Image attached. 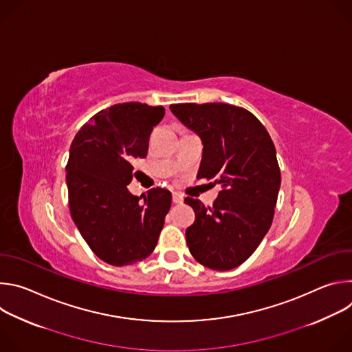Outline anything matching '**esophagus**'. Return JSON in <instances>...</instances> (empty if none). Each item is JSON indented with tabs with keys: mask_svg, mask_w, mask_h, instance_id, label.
Segmentation results:
<instances>
[{
	"mask_svg": "<svg viewBox=\"0 0 352 352\" xmlns=\"http://www.w3.org/2000/svg\"><path fill=\"white\" fill-rule=\"evenodd\" d=\"M173 202H174L175 205H181V204L184 202V197H182V195H179V193L174 192V193H173Z\"/></svg>",
	"mask_w": 352,
	"mask_h": 352,
	"instance_id": "esophagus-1",
	"label": "esophagus"
}]
</instances>
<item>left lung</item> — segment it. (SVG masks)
Listing matches in <instances>:
<instances>
[{
  "mask_svg": "<svg viewBox=\"0 0 352 352\" xmlns=\"http://www.w3.org/2000/svg\"><path fill=\"white\" fill-rule=\"evenodd\" d=\"M173 114L204 142L197 178L223 186L213 206L186 197L195 221L186 228L192 256L213 270H230L255 252L269 231L281 174L274 143L250 111L226 103L171 104Z\"/></svg>",
  "mask_w": 352,
  "mask_h": 352,
  "instance_id": "obj_1",
  "label": "left lung"
}]
</instances>
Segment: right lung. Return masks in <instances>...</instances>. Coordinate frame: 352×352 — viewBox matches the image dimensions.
<instances>
[{
  "label": "right lung",
  "instance_id": "1",
  "mask_svg": "<svg viewBox=\"0 0 352 352\" xmlns=\"http://www.w3.org/2000/svg\"><path fill=\"white\" fill-rule=\"evenodd\" d=\"M164 114L162 106L114 104L94 114L72 140L69 212L93 254L109 265H133L152 254L171 208L167 189H150L140 201L126 188L132 160L146 157L150 133Z\"/></svg>",
  "mask_w": 352,
  "mask_h": 352
}]
</instances>
